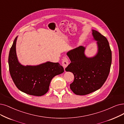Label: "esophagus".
Wrapping results in <instances>:
<instances>
[{
	"label": "esophagus",
	"mask_w": 124,
	"mask_h": 124,
	"mask_svg": "<svg viewBox=\"0 0 124 124\" xmlns=\"http://www.w3.org/2000/svg\"><path fill=\"white\" fill-rule=\"evenodd\" d=\"M69 62L68 59L67 57H65L63 58L62 61V65L64 69H65L69 65Z\"/></svg>",
	"instance_id": "obj_1"
}]
</instances>
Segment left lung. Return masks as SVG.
<instances>
[{"label": "left lung", "instance_id": "1", "mask_svg": "<svg viewBox=\"0 0 124 124\" xmlns=\"http://www.w3.org/2000/svg\"><path fill=\"white\" fill-rule=\"evenodd\" d=\"M93 39L97 41V51L94 56H87L83 46L69 51L67 55L71 63L66 68L74 75L70 88L77 95H85L100 88L108 77L112 54L107 39L92 29Z\"/></svg>", "mask_w": 124, "mask_h": 124}]
</instances>
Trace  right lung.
<instances>
[{
    "mask_svg": "<svg viewBox=\"0 0 124 124\" xmlns=\"http://www.w3.org/2000/svg\"><path fill=\"white\" fill-rule=\"evenodd\" d=\"M15 39L8 55L9 70L11 77L20 91L27 94L42 96L48 91L52 78L64 72L58 62H47L36 66H24L20 62L16 53Z\"/></svg>",
    "mask_w": 124,
    "mask_h": 124,
    "instance_id": "add662e5",
    "label": "right lung"
}]
</instances>
